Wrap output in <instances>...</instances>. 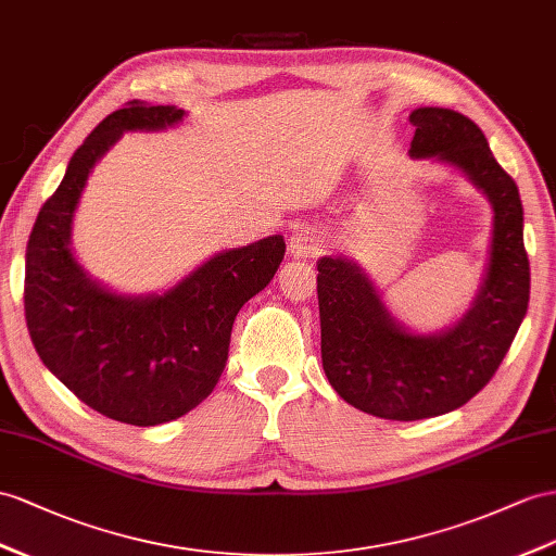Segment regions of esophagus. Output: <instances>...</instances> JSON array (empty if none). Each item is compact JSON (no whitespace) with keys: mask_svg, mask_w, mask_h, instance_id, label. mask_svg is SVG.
<instances>
[{"mask_svg":"<svg viewBox=\"0 0 556 556\" xmlns=\"http://www.w3.org/2000/svg\"><path fill=\"white\" fill-rule=\"evenodd\" d=\"M324 232L315 225H301L295 227L289 239V253L293 258H315L321 253L324 247Z\"/></svg>","mask_w":556,"mask_h":556,"instance_id":"esophagus-1","label":"esophagus"}]
</instances>
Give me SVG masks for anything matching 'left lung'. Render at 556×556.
Returning <instances> with one entry per match:
<instances>
[{
	"label": "left lung",
	"mask_w": 556,
	"mask_h": 556,
	"mask_svg": "<svg viewBox=\"0 0 556 556\" xmlns=\"http://www.w3.org/2000/svg\"><path fill=\"white\" fill-rule=\"evenodd\" d=\"M408 154L448 164L486 194L493 208L489 263L472 305L448 329L414 333L396 321L364 269L324 255L317 263L321 364L348 404L386 420H422L460 408L505 359L529 307L517 182L495 162L486 136L448 108H418Z\"/></svg>",
	"instance_id": "1"
}]
</instances>
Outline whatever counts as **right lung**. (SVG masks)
I'll return each mask as SVG.
<instances>
[{"label":"right lung","instance_id":"add662e5","mask_svg":"<svg viewBox=\"0 0 556 556\" xmlns=\"http://www.w3.org/2000/svg\"><path fill=\"white\" fill-rule=\"evenodd\" d=\"M176 105L129 103L81 142L25 251V321L49 371L98 414L152 427L202 404L227 362L237 312L275 277L281 235L227 249L164 293L124 295L84 269L70 241L84 185L126 131L180 124Z\"/></svg>","mask_w":556,"mask_h":556}]
</instances>
